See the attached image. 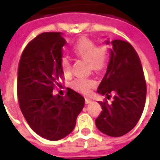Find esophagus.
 <instances>
[{
  "label": "esophagus",
  "instance_id": "obj_1",
  "mask_svg": "<svg viewBox=\"0 0 160 160\" xmlns=\"http://www.w3.org/2000/svg\"><path fill=\"white\" fill-rule=\"evenodd\" d=\"M85 102H86V103H87V104H88V103H90L92 102V99H90V98H85Z\"/></svg>",
  "mask_w": 160,
  "mask_h": 160
}]
</instances>
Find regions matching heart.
Wrapping results in <instances>:
<instances>
[{
  "label": "heart",
  "mask_w": 160,
  "mask_h": 160,
  "mask_svg": "<svg viewBox=\"0 0 160 160\" xmlns=\"http://www.w3.org/2000/svg\"><path fill=\"white\" fill-rule=\"evenodd\" d=\"M71 51L78 58L87 61L89 67L92 70H101L105 67L108 59V48L98 46L97 43L87 38H82L71 48ZM60 66L63 73L68 75L71 73V63L67 57L60 59ZM95 86V82L90 78L80 76L71 82V87L80 92L87 94Z\"/></svg>",
  "instance_id": "b5f03b06"
}]
</instances>
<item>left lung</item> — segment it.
<instances>
[{
    "label": "left lung",
    "mask_w": 160,
    "mask_h": 160,
    "mask_svg": "<svg viewBox=\"0 0 160 160\" xmlns=\"http://www.w3.org/2000/svg\"><path fill=\"white\" fill-rule=\"evenodd\" d=\"M111 44L107 72L97 93L110 97L111 103L98 102L102 111L95 120L102 133L112 137L122 136L135 128L143 111L147 87L142 65L136 51L125 41L107 39Z\"/></svg>",
    "instance_id": "left-lung-1"
}]
</instances>
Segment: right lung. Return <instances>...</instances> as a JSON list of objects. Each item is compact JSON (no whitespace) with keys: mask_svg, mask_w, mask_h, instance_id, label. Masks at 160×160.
Wrapping results in <instances>:
<instances>
[{"mask_svg":"<svg viewBox=\"0 0 160 160\" xmlns=\"http://www.w3.org/2000/svg\"><path fill=\"white\" fill-rule=\"evenodd\" d=\"M66 43L62 32L41 33L24 49L18 67L21 111L32 131L48 140L70 134L85 104L84 98L71 89L65 96L53 93L63 74L60 59Z\"/></svg>","mask_w":160,"mask_h":160,"instance_id":"obj_1","label":"right lung"}]
</instances>
